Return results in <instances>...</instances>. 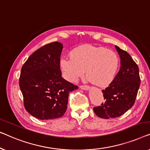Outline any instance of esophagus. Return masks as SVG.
I'll return each instance as SVG.
<instances>
[{"mask_svg":"<svg viewBox=\"0 0 150 150\" xmlns=\"http://www.w3.org/2000/svg\"><path fill=\"white\" fill-rule=\"evenodd\" d=\"M79 87L82 90H89V86H88V85H81Z\"/></svg>","mask_w":150,"mask_h":150,"instance_id":"34e87169","label":"esophagus"}]
</instances>
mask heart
Masks as SVG:
<instances>
[{
	"label": "heart",
	"instance_id": "obj_1",
	"mask_svg": "<svg viewBox=\"0 0 150 150\" xmlns=\"http://www.w3.org/2000/svg\"><path fill=\"white\" fill-rule=\"evenodd\" d=\"M60 67L69 81L76 82L86 73L90 81L99 87L110 85L120 68L119 57L104 47L80 45L71 52V57L60 59Z\"/></svg>",
	"mask_w": 150,
	"mask_h": 150
}]
</instances>
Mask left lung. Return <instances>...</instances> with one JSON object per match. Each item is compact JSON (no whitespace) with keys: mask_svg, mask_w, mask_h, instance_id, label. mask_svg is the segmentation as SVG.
Wrapping results in <instances>:
<instances>
[{"mask_svg":"<svg viewBox=\"0 0 150 150\" xmlns=\"http://www.w3.org/2000/svg\"><path fill=\"white\" fill-rule=\"evenodd\" d=\"M115 47L121 60L119 72L112 83L102 90L105 103L93 109L97 116L105 119L121 116L133 106L141 82L136 62L126 51Z\"/></svg>","mask_w":150,"mask_h":150,"instance_id":"left-lung-1","label":"left lung"}]
</instances>
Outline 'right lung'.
Returning <instances> with one entry per match:
<instances>
[{
	"instance_id": "1",
	"label": "right lung",
	"mask_w": 150,
	"mask_h": 150,
	"mask_svg": "<svg viewBox=\"0 0 150 150\" xmlns=\"http://www.w3.org/2000/svg\"><path fill=\"white\" fill-rule=\"evenodd\" d=\"M62 44L53 42L30 55L21 69L19 85L26 110L37 119L62 117L66 112L70 92L78 86L62 77Z\"/></svg>"
}]
</instances>
